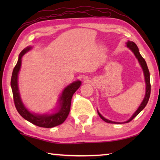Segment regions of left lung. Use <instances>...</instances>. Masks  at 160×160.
Returning a JSON list of instances; mask_svg holds the SVG:
<instances>
[{
  "mask_svg": "<svg viewBox=\"0 0 160 160\" xmlns=\"http://www.w3.org/2000/svg\"><path fill=\"white\" fill-rule=\"evenodd\" d=\"M126 44L127 47H128V48H129L132 51V53H134L135 57L137 58L138 61H139V63L140 64V66H141V67H142V70H143V73H144V75H145V84H146V92H145V98L142 100V102L141 104H140V107H138V109L136 110V112L133 113V115H132L128 121H126L124 122V123H128L131 121H132V119H133L138 114V113L141 112L143 109H144L146 105H147L149 98H150V96L151 85H150V72H149L147 63H146L145 59L142 57L141 55H140V53L139 52V49H138V48L137 45L135 44L133 42H131V41L127 42ZM98 114L100 116V118H101L103 121H104L105 122L109 123H120L118 122L112 121L110 120H108V119H107V118H105L104 117H103L101 114H100L99 112H98Z\"/></svg>",
  "mask_w": 160,
  "mask_h": 160,
  "instance_id": "obj_1",
  "label": "left lung"
}]
</instances>
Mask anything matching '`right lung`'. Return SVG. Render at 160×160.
I'll return each instance as SVG.
<instances>
[{
    "label": "right lung",
    "instance_id": "1",
    "mask_svg": "<svg viewBox=\"0 0 160 160\" xmlns=\"http://www.w3.org/2000/svg\"><path fill=\"white\" fill-rule=\"evenodd\" d=\"M31 48L32 47H28L21 51L19 55L18 63L12 71L10 85H11L12 91L15 106L21 116H22L24 118L30 123L37 126L42 127V128H53V127L63 123L67 118L70 112L72 97L78 89L80 88L81 81H75L64 89L63 91L62 92L60 98H59L58 107L53 113H49V114H47V113L36 114V113H31L28 110L22 102L18 82V73L21 67L22 58L28 51L31 49Z\"/></svg>",
    "mask_w": 160,
    "mask_h": 160
}]
</instances>
